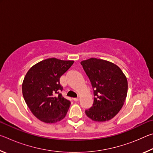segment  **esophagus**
I'll return each mask as SVG.
<instances>
[{
	"instance_id": "34e87169",
	"label": "esophagus",
	"mask_w": 153,
	"mask_h": 153,
	"mask_svg": "<svg viewBox=\"0 0 153 153\" xmlns=\"http://www.w3.org/2000/svg\"><path fill=\"white\" fill-rule=\"evenodd\" d=\"M79 99V97H77V98H74V101H78Z\"/></svg>"
}]
</instances>
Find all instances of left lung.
Here are the masks:
<instances>
[{
	"label": "left lung",
	"instance_id": "1",
	"mask_svg": "<svg viewBox=\"0 0 153 153\" xmlns=\"http://www.w3.org/2000/svg\"><path fill=\"white\" fill-rule=\"evenodd\" d=\"M81 65L91 82L94 102L86 115L94 121L111 120L120 112L128 93V80L121 69L111 62L90 58Z\"/></svg>",
	"mask_w": 153,
	"mask_h": 153
}]
</instances>
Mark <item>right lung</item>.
Wrapping results in <instances>:
<instances>
[{"mask_svg":"<svg viewBox=\"0 0 153 153\" xmlns=\"http://www.w3.org/2000/svg\"><path fill=\"white\" fill-rule=\"evenodd\" d=\"M73 63L47 59L32 66L25 75L22 84L24 100L33 115L43 122L56 123L65 117L71 102L60 93V77Z\"/></svg>","mask_w":153,"mask_h":153,"instance_id":"add662e5","label":"right lung"}]
</instances>
